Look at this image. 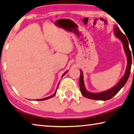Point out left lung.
Returning <instances> with one entry per match:
<instances>
[{
  "label": "left lung",
  "mask_w": 134,
  "mask_h": 134,
  "mask_svg": "<svg viewBox=\"0 0 134 134\" xmlns=\"http://www.w3.org/2000/svg\"><path fill=\"white\" fill-rule=\"evenodd\" d=\"M113 31L114 32V35L115 37L122 42L125 52L127 57V67L126 69L125 75H123V76L120 79L119 82L117 83L115 86L112 87L111 88L108 90H106L105 91H102V92L91 93L90 92L88 91H87V89L85 88L84 82H83V73L82 70H80V71H81V75H80L79 77L80 91H81L82 94L83 96L87 97V98L93 100H107L111 99V98H113L116 94H117V93L120 90L121 88L123 87V86L125 85V83H126L127 79L129 78V75H130L131 68L132 65L131 52L129 47V44L130 43H129L128 40H127L126 35L121 32L117 26L115 25L114 26Z\"/></svg>",
  "instance_id": "obj_1"
}]
</instances>
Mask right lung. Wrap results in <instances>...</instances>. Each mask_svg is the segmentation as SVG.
<instances>
[{
    "instance_id": "1",
    "label": "right lung",
    "mask_w": 134,
    "mask_h": 134,
    "mask_svg": "<svg viewBox=\"0 0 134 134\" xmlns=\"http://www.w3.org/2000/svg\"><path fill=\"white\" fill-rule=\"evenodd\" d=\"M67 72V71H65V73H64V74L63 75V76H62V77H63L64 76L65 74H66V73ZM60 82V81H59ZM59 82L58 83V86H57V90H56V91H55V92L52 95H51V96H49V97H45V98H43V99H37L36 100H47V99H50V98H52V97H53V96H55V94H56V93H57V89H58V85H59Z\"/></svg>"
}]
</instances>
